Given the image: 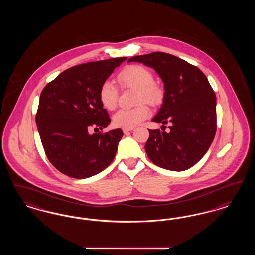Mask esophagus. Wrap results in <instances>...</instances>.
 Listing matches in <instances>:
<instances>
[{
    "mask_svg": "<svg viewBox=\"0 0 255 255\" xmlns=\"http://www.w3.org/2000/svg\"><path fill=\"white\" fill-rule=\"evenodd\" d=\"M133 128H123L122 129V131H123V133H129V132H131V131H133Z\"/></svg>",
    "mask_w": 255,
    "mask_h": 255,
    "instance_id": "1",
    "label": "esophagus"
}]
</instances>
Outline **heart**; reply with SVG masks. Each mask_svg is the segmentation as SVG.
<instances>
[{
  "instance_id": "obj_1",
  "label": "heart",
  "mask_w": 255,
  "mask_h": 255,
  "mask_svg": "<svg viewBox=\"0 0 255 255\" xmlns=\"http://www.w3.org/2000/svg\"><path fill=\"white\" fill-rule=\"evenodd\" d=\"M117 81L122 88H132L137 90V103L146 101L151 105H158L162 100V90L155 84V78L145 67L132 65L126 67L117 76ZM98 98L105 109H116L119 99V91L116 85L109 80L104 81L98 91ZM151 115V111L145 103H141L132 109L118 111L113 122L116 126L133 128L145 121Z\"/></svg>"
}]
</instances>
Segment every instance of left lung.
Instances as JSON below:
<instances>
[{
    "label": "left lung",
    "mask_w": 255,
    "mask_h": 255,
    "mask_svg": "<svg viewBox=\"0 0 255 255\" xmlns=\"http://www.w3.org/2000/svg\"><path fill=\"white\" fill-rule=\"evenodd\" d=\"M164 83L163 102L153 122L170 123L169 133L149 130L145 151L161 168L183 171L205 156L216 133V96L199 68L165 52L133 56ZM164 126V125H162Z\"/></svg>",
    "instance_id": "8db88e82"
}]
</instances>
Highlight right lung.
Here are the masks:
<instances>
[{
  "label": "right lung",
  "mask_w": 255,
  "mask_h": 255,
  "mask_svg": "<svg viewBox=\"0 0 255 255\" xmlns=\"http://www.w3.org/2000/svg\"><path fill=\"white\" fill-rule=\"evenodd\" d=\"M126 57L89 62L61 73L43 89L36 124L45 153L61 173L86 179L105 169L116 156L122 129L89 133L111 122L98 98L101 84Z\"/></svg>",
  "instance_id": "right-lung-1"
}]
</instances>
